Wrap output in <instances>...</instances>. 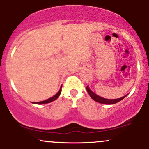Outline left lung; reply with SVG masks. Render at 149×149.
<instances>
[{"label": "left lung", "mask_w": 149, "mask_h": 149, "mask_svg": "<svg viewBox=\"0 0 149 149\" xmlns=\"http://www.w3.org/2000/svg\"><path fill=\"white\" fill-rule=\"evenodd\" d=\"M86 89H87V91H88L89 95H90V97H91L92 100H95V102H99V103L104 104H114L117 103V102H120V101L123 100L125 97L126 96H127V95H128L127 94V95H126L125 96L121 97V98H119V99H116V100H109V99H105V98H103V97H101L100 96H98V95H96V94L94 93V92H92L90 88H89L88 86H87Z\"/></svg>", "instance_id": "obj_1"}]
</instances>
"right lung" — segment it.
<instances>
[{"mask_svg":"<svg viewBox=\"0 0 149 149\" xmlns=\"http://www.w3.org/2000/svg\"><path fill=\"white\" fill-rule=\"evenodd\" d=\"M61 88L59 89V92H58L55 95H54V96H53L52 97H51V98L47 99V100H46L45 101H42V102H33V104H44L49 103V102H53V101L57 100L58 97H59V95H60V94H61Z\"/></svg>","mask_w":149,"mask_h":149,"instance_id":"1","label":"right lung"}]
</instances>
